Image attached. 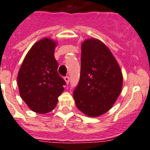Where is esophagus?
<instances>
[{"instance_id": "34e87169", "label": "esophagus", "mask_w": 150, "mask_h": 150, "mask_svg": "<svg viewBox=\"0 0 150 150\" xmlns=\"http://www.w3.org/2000/svg\"><path fill=\"white\" fill-rule=\"evenodd\" d=\"M64 80L65 81V82H66V84L69 83V82H70V77H68V76L65 77H64Z\"/></svg>"}]
</instances>
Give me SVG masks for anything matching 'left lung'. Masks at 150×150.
I'll list each match as a JSON object with an SVG mask.
<instances>
[{
	"instance_id": "1",
	"label": "left lung",
	"mask_w": 150,
	"mask_h": 150,
	"mask_svg": "<svg viewBox=\"0 0 150 150\" xmlns=\"http://www.w3.org/2000/svg\"><path fill=\"white\" fill-rule=\"evenodd\" d=\"M79 83L73 92L76 106L89 117L107 112L123 87V75L109 49L97 39L82 43Z\"/></svg>"
}]
</instances>
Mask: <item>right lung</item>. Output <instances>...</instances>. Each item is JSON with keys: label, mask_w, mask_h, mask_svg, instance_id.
<instances>
[{"label": "right lung", "mask_w": 150, "mask_h": 150, "mask_svg": "<svg viewBox=\"0 0 150 150\" xmlns=\"http://www.w3.org/2000/svg\"><path fill=\"white\" fill-rule=\"evenodd\" d=\"M56 46V42L49 38L38 41L27 53L18 72L20 97L38 113L52 111L64 90L65 82L58 73L54 57Z\"/></svg>", "instance_id": "right-lung-1"}]
</instances>
